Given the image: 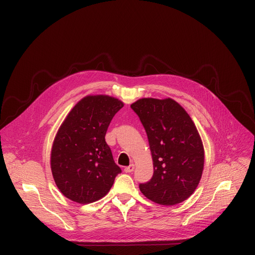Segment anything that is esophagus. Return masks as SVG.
Returning <instances> with one entry per match:
<instances>
[{"label":"esophagus","instance_id":"esophagus-1","mask_svg":"<svg viewBox=\"0 0 255 255\" xmlns=\"http://www.w3.org/2000/svg\"><path fill=\"white\" fill-rule=\"evenodd\" d=\"M133 170H134V164H133V163H131L129 166H127V167L124 168V171H125V172H132Z\"/></svg>","mask_w":255,"mask_h":255}]
</instances>
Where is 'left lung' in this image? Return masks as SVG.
I'll return each mask as SVG.
<instances>
[{
    "label": "left lung",
    "instance_id": "left-lung-1",
    "mask_svg": "<svg viewBox=\"0 0 255 255\" xmlns=\"http://www.w3.org/2000/svg\"><path fill=\"white\" fill-rule=\"evenodd\" d=\"M148 135L154 173L139 184L141 193L159 205L188 198L203 175L205 151L198 131L183 107L170 98H141L131 104Z\"/></svg>",
    "mask_w": 255,
    "mask_h": 255
}]
</instances>
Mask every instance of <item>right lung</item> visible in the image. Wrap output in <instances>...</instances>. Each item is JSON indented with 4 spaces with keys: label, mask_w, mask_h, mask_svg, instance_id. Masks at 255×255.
<instances>
[{
    "label": "right lung",
    "mask_w": 255,
    "mask_h": 255,
    "mask_svg": "<svg viewBox=\"0 0 255 255\" xmlns=\"http://www.w3.org/2000/svg\"><path fill=\"white\" fill-rule=\"evenodd\" d=\"M124 103L106 95L83 98L71 110L55 137L50 167L59 190L75 203L91 204L111 190L121 168L105 134Z\"/></svg>",
    "instance_id": "right-lung-1"
}]
</instances>
